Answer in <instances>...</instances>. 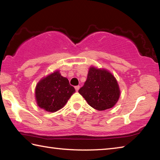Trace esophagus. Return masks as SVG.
I'll use <instances>...</instances> for the list:
<instances>
[{
  "label": "esophagus",
  "mask_w": 160,
  "mask_h": 160,
  "mask_svg": "<svg viewBox=\"0 0 160 160\" xmlns=\"http://www.w3.org/2000/svg\"><path fill=\"white\" fill-rule=\"evenodd\" d=\"M75 90H76L77 92L79 90V89H80V86L79 85H77V86H75Z\"/></svg>",
  "instance_id": "1"
}]
</instances>
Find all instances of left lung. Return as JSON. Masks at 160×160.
<instances>
[{"mask_svg":"<svg viewBox=\"0 0 160 160\" xmlns=\"http://www.w3.org/2000/svg\"><path fill=\"white\" fill-rule=\"evenodd\" d=\"M78 92L90 106L99 111L113 107L120 95L118 82L113 75L94 67L90 68L85 82Z\"/></svg>","mask_w":160,"mask_h":160,"instance_id":"8db88e82","label":"left lung"}]
</instances>
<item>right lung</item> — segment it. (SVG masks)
<instances>
[{
	"label": "right lung",
	"instance_id": "add662e5",
	"mask_svg": "<svg viewBox=\"0 0 160 160\" xmlns=\"http://www.w3.org/2000/svg\"><path fill=\"white\" fill-rule=\"evenodd\" d=\"M75 90L68 80L56 71L41 80L35 90L37 103L40 108L49 112L61 109Z\"/></svg>",
	"mask_w": 160,
	"mask_h": 160
}]
</instances>
